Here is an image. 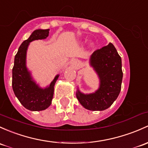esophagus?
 <instances>
[{"label": "esophagus", "instance_id": "34e87169", "mask_svg": "<svg viewBox=\"0 0 148 148\" xmlns=\"http://www.w3.org/2000/svg\"><path fill=\"white\" fill-rule=\"evenodd\" d=\"M71 63L74 65V66H77V60L76 59H74V60H71Z\"/></svg>", "mask_w": 148, "mask_h": 148}]
</instances>
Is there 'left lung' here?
<instances>
[{
    "label": "left lung",
    "mask_w": 148,
    "mask_h": 148,
    "mask_svg": "<svg viewBox=\"0 0 148 148\" xmlns=\"http://www.w3.org/2000/svg\"><path fill=\"white\" fill-rule=\"evenodd\" d=\"M89 66L99 79L94 92L84 94L77 87L76 96L81 105L90 111H104L109 108L120 94L123 79L122 62L112 43L90 56Z\"/></svg>",
    "instance_id": "left-lung-1"
}]
</instances>
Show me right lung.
<instances>
[{"label":"right lung","mask_w":148,"mask_h":148,"mask_svg":"<svg viewBox=\"0 0 148 148\" xmlns=\"http://www.w3.org/2000/svg\"><path fill=\"white\" fill-rule=\"evenodd\" d=\"M49 29H37L32 32L27 40L19 47L14 60L12 86L14 94L23 106L32 111L45 110L52 103L54 86L60 77L57 74L48 86L42 87L33 78L27 66V52L29 43L45 40L49 35Z\"/></svg>","instance_id":"1"}]
</instances>
